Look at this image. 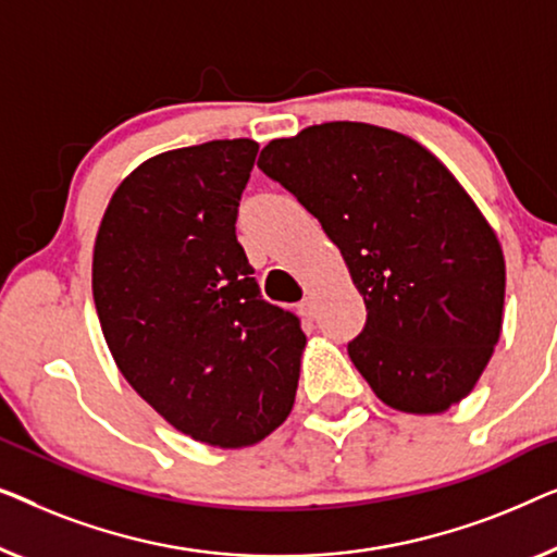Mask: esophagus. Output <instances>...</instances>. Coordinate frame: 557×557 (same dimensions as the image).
Wrapping results in <instances>:
<instances>
[{"label":"esophagus","instance_id":"1","mask_svg":"<svg viewBox=\"0 0 557 557\" xmlns=\"http://www.w3.org/2000/svg\"><path fill=\"white\" fill-rule=\"evenodd\" d=\"M297 310H300V315H305V318H312V315H315V308H312V300H310V297H305V300L300 302V305H297Z\"/></svg>","mask_w":557,"mask_h":557}]
</instances>
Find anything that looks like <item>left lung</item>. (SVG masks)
<instances>
[{
    "mask_svg": "<svg viewBox=\"0 0 557 557\" xmlns=\"http://www.w3.org/2000/svg\"><path fill=\"white\" fill-rule=\"evenodd\" d=\"M323 224L363 295L348 356L404 413L472 394L503 333L505 255L457 176L404 133L333 121L275 138L257 161Z\"/></svg>",
    "mask_w": 557,
    "mask_h": 557,
    "instance_id": "obj_1",
    "label": "left lung"
}]
</instances>
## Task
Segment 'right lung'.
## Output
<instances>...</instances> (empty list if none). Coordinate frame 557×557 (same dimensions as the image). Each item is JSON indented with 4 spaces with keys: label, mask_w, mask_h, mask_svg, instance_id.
<instances>
[{
    "label": "right lung",
    "mask_w": 557,
    "mask_h": 557,
    "mask_svg": "<svg viewBox=\"0 0 557 557\" xmlns=\"http://www.w3.org/2000/svg\"><path fill=\"white\" fill-rule=\"evenodd\" d=\"M260 144L151 156L113 191L92 247V300L133 391L194 442L242 449L293 411L305 333L264 302L234 222Z\"/></svg>",
    "instance_id": "1"
}]
</instances>
